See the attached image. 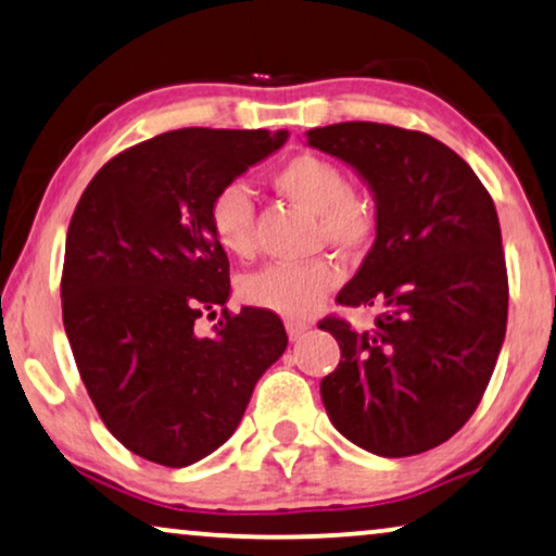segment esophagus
<instances>
[{
  "instance_id": "34e87169",
  "label": "esophagus",
  "mask_w": 556,
  "mask_h": 556,
  "mask_svg": "<svg viewBox=\"0 0 556 556\" xmlns=\"http://www.w3.org/2000/svg\"><path fill=\"white\" fill-rule=\"evenodd\" d=\"M287 332H290V340H300L305 338V332L313 328V323L309 320H300V317H287Z\"/></svg>"
}]
</instances>
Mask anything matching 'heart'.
Segmentation results:
<instances>
[{
  "label": "heart",
  "mask_w": 556,
  "mask_h": 556,
  "mask_svg": "<svg viewBox=\"0 0 556 556\" xmlns=\"http://www.w3.org/2000/svg\"><path fill=\"white\" fill-rule=\"evenodd\" d=\"M274 185L292 203L315 213L320 236L343 254H358L376 231V211L364 195H355L336 162L320 154H294L274 173ZM211 231L218 247L236 258L254 251V203L243 185L233 182L213 198ZM338 285V269L328 258L313 262H277L247 274L239 285L243 302L271 313L302 317L317 307Z\"/></svg>",
  "instance_id": "heart-1"
}]
</instances>
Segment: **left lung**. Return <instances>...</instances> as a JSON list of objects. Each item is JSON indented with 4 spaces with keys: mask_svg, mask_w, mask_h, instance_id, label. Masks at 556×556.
<instances>
[{
    "mask_svg": "<svg viewBox=\"0 0 556 556\" xmlns=\"http://www.w3.org/2000/svg\"><path fill=\"white\" fill-rule=\"evenodd\" d=\"M307 144L353 167L376 203L374 247L336 298L374 307V328L320 323L340 345L325 412L368 453H427L476 412L506 338L498 213L468 162L421 131L343 122Z\"/></svg>",
    "mask_w": 556,
    "mask_h": 556,
    "instance_id": "obj_1",
    "label": "left lung"
}]
</instances>
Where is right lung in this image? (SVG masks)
I'll list each match as a JSON object with an SVG mask.
<instances>
[{"instance_id":"add662e5","label":"right lung","mask_w":556,"mask_h":556,"mask_svg":"<svg viewBox=\"0 0 556 556\" xmlns=\"http://www.w3.org/2000/svg\"><path fill=\"white\" fill-rule=\"evenodd\" d=\"M287 137L165 131L109 160L76 205L61 282L65 336L103 425L144 460L185 468L218 450L285 353V325L269 309H224L213 336H198L195 323L231 294L213 198Z\"/></svg>"}]
</instances>
